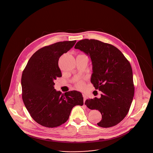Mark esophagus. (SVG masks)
I'll use <instances>...</instances> for the list:
<instances>
[{
	"mask_svg": "<svg viewBox=\"0 0 153 153\" xmlns=\"http://www.w3.org/2000/svg\"><path fill=\"white\" fill-rule=\"evenodd\" d=\"M82 96H83V97H84V103H85V100H87V96L86 95H85V94H82Z\"/></svg>",
	"mask_w": 153,
	"mask_h": 153,
	"instance_id": "esophagus-1",
	"label": "esophagus"
}]
</instances>
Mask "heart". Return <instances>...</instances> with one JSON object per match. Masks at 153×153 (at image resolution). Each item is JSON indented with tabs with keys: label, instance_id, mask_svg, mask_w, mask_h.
Wrapping results in <instances>:
<instances>
[{
	"label": "heart",
	"instance_id": "b5f03b06",
	"mask_svg": "<svg viewBox=\"0 0 153 153\" xmlns=\"http://www.w3.org/2000/svg\"><path fill=\"white\" fill-rule=\"evenodd\" d=\"M77 87L79 88L82 89V88H83L84 87V84L83 82L80 81V82H79L77 84Z\"/></svg>",
	"mask_w": 153,
	"mask_h": 153
}]
</instances>
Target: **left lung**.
Listing matches in <instances>:
<instances>
[{"label": "left lung", "mask_w": 153, "mask_h": 153, "mask_svg": "<svg viewBox=\"0 0 153 153\" xmlns=\"http://www.w3.org/2000/svg\"><path fill=\"white\" fill-rule=\"evenodd\" d=\"M74 48L91 58V82L102 92L100 98L88 99L85 104L89 109L100 112L99 126L107 128L119 123L127 115L134 95L130 62L116 47L98 40H81Z\"/></svg>", "instance_id": "left-lung-1"}]
</instances>
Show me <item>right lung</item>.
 <instances>
[{"label": "right lung", "mask_w": 153, "mask_h": 153, "mask_svg": "<svg viewBox=\"0 0 153 153\" xmlns=\"http://www.w3.org/2000/svg\"><path fill=\"white\" fill-rule=\"evenodd\" d=\"M76 41L59 42L39 49L30 58L22 73V99L38 123L56 127L65 123L75 105H82L81 93L56 91L54 81L62 76L58 59L72 48Z\"/></svg>", "instance_id": "1"}]
</instances>
